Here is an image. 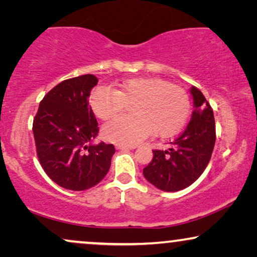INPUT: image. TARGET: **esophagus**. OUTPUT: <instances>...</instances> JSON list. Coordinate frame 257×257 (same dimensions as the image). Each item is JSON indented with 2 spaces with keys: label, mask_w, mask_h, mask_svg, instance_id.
I'll return each mask as SVG.
<instances>
[{
  "label": "esophagus",
  "mask_w": 257,
  "mask_h": 257,
  "mask_svg": "<svg viewBox=\"0 0 257 257\" xmlns=\"http://www.w3.org/2000/svg\"><path fill=\"white\" fill-rule=\"evenodd\" d=\"M115 149L120 150V151H124V150H135L136 146H128V145H122V144H118V145H115Z\"/></svg>",
  "instance_id": "1"
}]
</instances>
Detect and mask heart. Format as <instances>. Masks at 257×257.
Here are the masks:
<instances>
[{"label": "heart", "mask_w": 257, "mask_h": 257, "mask_svg": "<svg viewBox=\"0 0 257 257\" xmlns=\"http://www.w3.org/2000/svg\"><path fill=\"white\" fill-rule=\"evenodd\" d=\"M91 107L101 119L114 117L131 104L130 113L107 121L103 136L110 142L136 145L151 135L166 138L184 127L191 101L182 87L156 78H131L114 89L97 87L91 93Z\"/></svg>", "instance_id": "b5f03b06"}]
</instances>
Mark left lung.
<instances>
[{"label": "left lung", "mask_w": 257, "mask_h": 257, "mask_svg": "<svg viewBox=\"0 0 257 257\" xmlns=\"http://www.w3.org/2000/svg\"><path fill=\"white\" fill-rule=\"evenodd\" d=\"M193 110L187 127L166 151L154 150L144 177L165 192L181 191L199 179L208 165L215 145V120L201 91L191 87Z\"/></svg>", "instance_id": "1"}]
</instances>
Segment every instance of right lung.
<instances>
[{
	"instance_id": "1",
	"label": "right lung",
	"mask_w": 257,
	"mask_h": 257,
	"mask_svg": "<svg viewBox=\"0 0 257 257\" xmlns=\"http://www.w3.org/2000/svg\"><path fill=\"white\" fill-rule=\"evenodd\" d=\"M97 83L93 75L63 80L45 94L34 118L38 160L52 181L70 191L99 184L115 152L112 144H93L99 128L89 97Z\"/></svg>"
}]
</instances>
